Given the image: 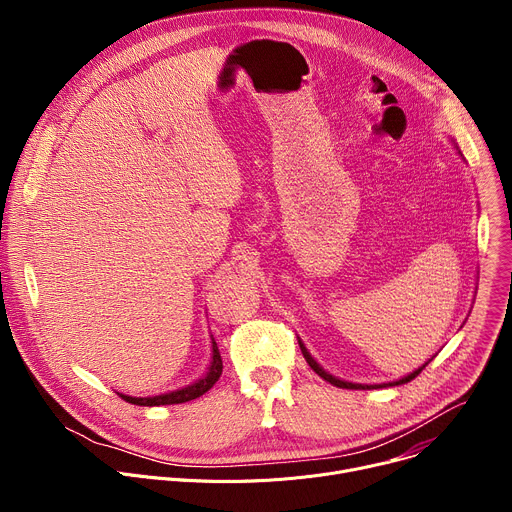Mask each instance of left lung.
Instances as JSON below:
<instances>
[{
	"label": "left lung",
	"instance_id": "8db88e82",
	"mask_svg": "<svg viewBox=\"0 0 512 512\" xmlns=\"http://www.w3.org/2000/svg\"><path fill=\"white\" fill-rule=\"evenodd\" d=\"M300 348H302V354H304V358H306V362L310 364V367H312V371L316 373V375H320L324 381H328L330 385H334V387H340V389H381V387H387V383L385 385H354V383H346V381H340V379H336V377H332V375H328L322 367H320V364L310 356V352L306 350V346L300 342ZM427 364H429V360L423 364V367H419L417 371H413L411 375H407V377H403V379H399V381H393V383H389V387H395V385H405V383H409V381H413L425 367H427Z\"/></svg>",
	"mask_w": 512,
	"mask_h": 512
}]
</instances>
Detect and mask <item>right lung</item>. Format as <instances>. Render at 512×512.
<instances>
[{"label": "right lung", "instance_id": "add662e5", "mask_svg": "<svg viewBox=\"0 0 512 512\" xmlns=\"http://www.w3.org/2000/svg\"><path fill=\"white\" fill-rule=\"evenodd\" d=\"M221 375H223V358H221V352H218L216 342L212 340V362L208 367V373L202 379H198L196 383L186 385L176 391H170V393H164V395H156V397H129V395H121V393H117V395L123 401L131 403V405H141V407L176 405V403H186V401H192V399L204 395L208 389H212V385L218 381V377Z\"/></svg>", "mask_w": 512, "mask_h": 512}]
</instances>
